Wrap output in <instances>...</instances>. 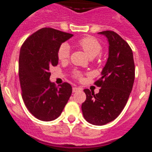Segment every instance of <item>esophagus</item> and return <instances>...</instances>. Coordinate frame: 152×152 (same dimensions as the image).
Segmentation results:
<instances>
[{
    "label": "esophagus",
    "instance_id": "1",
    "mask_svg": "<svg viewBox=\"0 0 152 152\" xmlns=\"http://www.w3.org/2000/svg\"><path fill=\"white\" fill-rule=\"evenodd\" d=\"M80 90H81V88H77V87H74L73 88V92H76V91H80Z\"/></svg>",
    "mask_w": 152,
    "mask_h": 152
}]
</instances>
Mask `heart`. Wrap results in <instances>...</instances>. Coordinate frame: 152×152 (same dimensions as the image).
Masks as SVG:
<instances>
[{
  "label": "heart",
  "mask_w": 152,
  "mask_h": 152,
  "mask_svg": "<svg viewBox=\"0 0 152 152\" xmlns=\"http://www.w3.org/2000/svg\"><path fill=\"white\" fill-rule=\"evenodd\" d=\"M77 46L85 53L90 58H94L99 54L102 51V45L96 39L93 37H84L79 39L77 42ZM57 58L61 62L67 61L70 56V48L67 43H62L57 50ZM74 77L77 79H81L82 75L77 71H74Z\"/></svg>",
  "instance_id": "heart-1"
}]
</instances>
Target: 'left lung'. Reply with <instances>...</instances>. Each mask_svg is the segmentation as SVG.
Segmentation results:
<instances>
[{"mask_svg":"<svg viewBox=\"0 0 152 152\" xmlns=\"http://www.w3.org/2000/svg\"><path fill=\"white\" fill-rule=\"evenodd\" d=\"M99 33L107 38L109 57L102 77L95 82L101 88L99 92L84 90L86 99L81 110L88 122L102 126L115 120L126 106L134 81L135 67L132 50L125 40L113 31Z\"/></svg>","mask_w":152,"mask_h":152,"instance_id":"1","label":"left lung"}]
</instances>
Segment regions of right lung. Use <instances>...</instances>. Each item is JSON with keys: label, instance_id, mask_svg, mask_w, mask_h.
I'll use <instances>...</instances> for the list:
<instances>
[{"label": "right lung", "instance_id": "right-lung-1", "mask_svg": "<svg viewBox=\"0 0 152 152\" xmlns=\"http://www.w3.org/2000/svg\"><path fill=\"white\" fill-rule=\"evenodd\" d=\"M73 35L52 28L34 32L21 47L18 75L25 105L36 118L51 121L62 113L72 93L64 82L56 86L50 81V67L58 64L57 50Z\"/></svg>", "mask_w": 152, "mask_h": 152}]
</instances>
